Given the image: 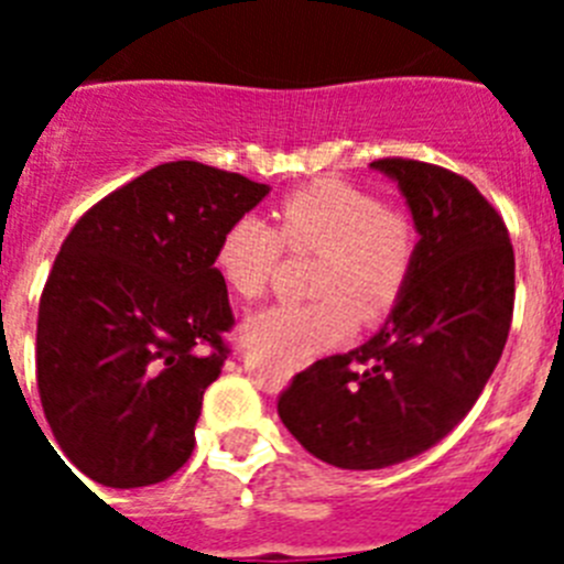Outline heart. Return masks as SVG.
Wrapping results in <instances>:
<instances>
[{
  "label": "heart",
  "instance_id": "obj_1",
  "mask_svg": "<svg viewBox=\"0 0 564 564\" xmlns=\"http://www.w3.org/2000/svg\"><path fill=\"white\" fill-rule=\"evenodd\" d=\"M276 228L242 214L214 248V271L239 299L268 288L282 246L318 253L307 305H273L246 322L251 341L305 361L350 338L356 316L367 325L395 311L410 285L417 231L406 214L383 208L378 197L341 181H318L279 203Z\"/></svg>",
  "mask_w": 564,
  "mask_h": 564
}]
</instances>
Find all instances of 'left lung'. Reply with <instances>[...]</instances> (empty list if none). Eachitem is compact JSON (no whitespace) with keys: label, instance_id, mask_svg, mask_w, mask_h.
<instances>
[{"label":"left lung","instance_id":"left-lung-1","mask_svg":"<svg viewBox=\"0 0 564 564\" xmlns=\"http://www.w3.org/2000/svg\"><path fill=\"white\" fill-rule=\"evenodd\" d=\"M417 231L410 285L361 347L299 372L279 417L313 457L387 468L423 455L480 398L514 313V248L491 203L449 169L383 158Z\"/></svg>","mask_w":564,"mask_h":564}]
</instances>
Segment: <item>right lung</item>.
<instances>
[{
  "label": "right lung",
  "instance_id": "add662e5",
  "mask_svg": "<svg viewBox=\"0 0 564 564\" xmlns=\"http://www.w3.org/2000/svg\"><path fill=\"white\" fill-rule=\"evenodd\" d=\"M268 192L203 163H163L67 234L39 302L36 381L50 430L89 480L152 486L192 457L234 325L214 248Z\"/></svg>",
  "mask_w": 564,
  "mask_h": 564
}]
</instances>
